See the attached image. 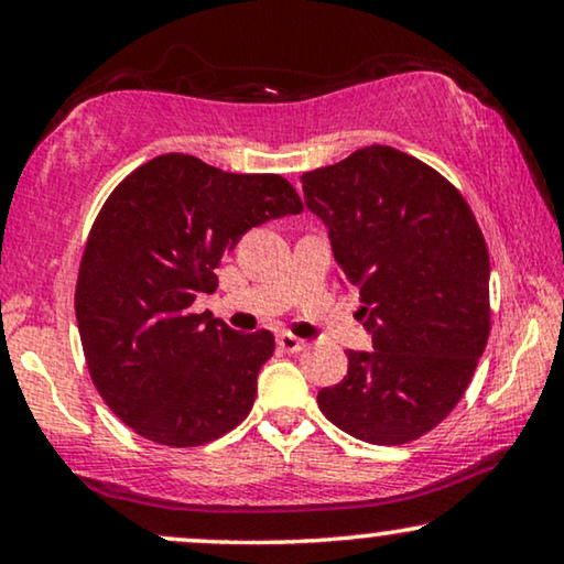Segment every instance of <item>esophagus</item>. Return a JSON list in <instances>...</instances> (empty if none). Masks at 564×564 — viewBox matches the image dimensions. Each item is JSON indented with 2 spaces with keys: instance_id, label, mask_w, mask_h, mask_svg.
Here are the masks:
<instances>
[{
  "instance_id": "obj_1",
  "label": "esophagus",
  "mask_w": 564,
  "mask_h": 564,
  "mask_svg": "<svg viewBox=\"0 0 564 564\" xmlns=\"http://www.w3.org/2000/svg\"><path fill=\"white\" fill-rule=\"evenodd\" d=\"M276 346H280V349L288 351V354H300L305 349V341H303V338L292 336V334H280V336H276Z\"/></svg>"
}]
</instances>
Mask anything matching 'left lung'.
<instances>
[{
    "label": "left lung",
    "mask_w": 564,
    "mask_h": 564,
    "mask_svg": "<svg viewBox=\"0 0 564 564\" xmlns=\"http://www.w3.org/2000/svg\"><path fill=\"white\" fill-rule=\"evenodd\" d=\"M334 257L359 288L369 351L318 392L323 415L361 442L395 446L454 411L490 336V257L473 210L436 169L367 145L300 176Z\"/></svg>",
    "instance_id": "8db88e82"
}]
</instances>
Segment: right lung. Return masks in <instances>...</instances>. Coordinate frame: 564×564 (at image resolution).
<instances>
[{
  "label": "right lung",
  "mask_w": 564,
  "mask_h": 564,
  "mask_svg": "<svg viewBox=\"0 0 564 564\" xmlns=\"http://www.w3.org/2000/svg\"><path fill=\"white\" fill-rule=\"evenodd\" d=\"M297 213L284 176L230 174L187 153L145 161L112 189L84 246L74 307L91 382L138 436L199 446L249 415L274 336L189 307L218 288L215 269L246 230Z\"/></svg>",
  "instance_id": "obj_1"
}]
</instances>
